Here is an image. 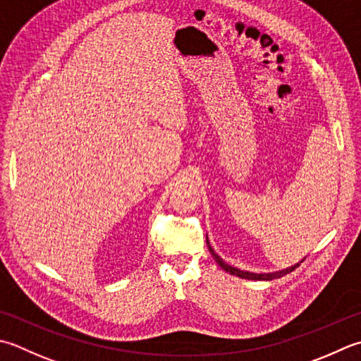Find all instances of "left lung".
I'll use <instances>...</instances> for the list:
<instances>
[{
    "mask_svg": "<svg viewBox=\"0 0 361 361\" xmlns=\"http://www.w3.org/2000/svg\"><path fill=\"white\" fill-rule=\"evenodd\" d=\"M207 244H208V249H209V252H211V255H213L214 259H216V263H217L219 266H221L224 271L230 272L231 275H236V277H239V279H247V280H274V279H280V277H283V275H286V274H289V272H293V271L295 269V267H299V264L302 263V261H300V263H295L294 266H289V267H286V269H281V271H277V272L257 274V272L241 271V269H238V267H233V266L227 264L221 257L217 255L213 247H211L209 241H208V236H207Z\"/></svg>",
    "mask_w": 361,
    "mask_h": 361,
    "instance_id": "obj_1",
    "label": "left lung"
}]
</instances>
